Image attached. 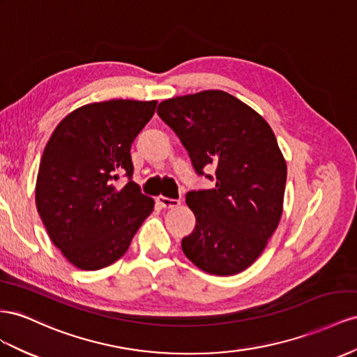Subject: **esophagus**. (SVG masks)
I'll return each mask as SVG.
<instances>
[{
  "label": "esophagus",
  "mask_w": 357,
  "mask_h": 357,
  "mask_svg": "<svg viewBox=\"0 0 357 357\" xmlns=\"http://www.w3.org/2000/svg\"><path fill=\"white\" fill-rule=\"evenodd\" d=\"M156 202H158V206H160L163 208H174V207L180 206V201L178 199H171V198H167V197H163V195L156 197Z\"/></svg>",
  "instance_id": "34e87169"
}]
</instances>
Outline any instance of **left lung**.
Instances as JSON below:
<instances>
[{
	"label": "left lung",
	"instance_id": "8db88e82",
	"mask_svg": "<svg viewBox=\"0 0 357 357\" xmlns=\"http://www.w3.org/2000/svg\"><path fill=\"white\" fill-rule=\"evenodd\" d=\"M158 115L176 132L195 171L216 168V188L186 195L197 224L181 240L201 271L229 276L261 255L284 210L287 163L272 128L220 90L177 96Z\"/></svg>",
	"mask_w": 357,
	"mask_h": 357
}]
</instances>
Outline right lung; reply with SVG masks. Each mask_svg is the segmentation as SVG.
<instances>
[{
    "mask_svg": "<svg viewBox=\"0 0 357 357\" xmlns=\"http://www.w3.org/2000/svg\"><path fill=\"white\" fill-rule=\"evenodd\" d=\"M158 100L112 99L67 114L47 141L36 181V206L52 243L81 271L121 258L155 207L132 181L130 146ZM121 174L130 181L113 183Z\"/></svg>",
    "mask_w": 357,
    "mask_h": 357,
    "instance_id": "add662e5",
    "label": "right lung"
}]
</instances>
